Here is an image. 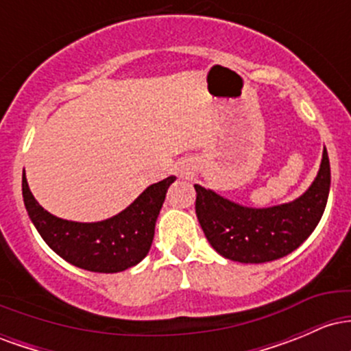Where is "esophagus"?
I'll return each mask as SVG.
<instances>
[{"instance_id":"1","label":"esophagus","mask_w":351,"mask_h":351,"mask_svg":"<svg viewBox=\"0 0 351 351\" xmlns=\"http://www.w3.org/2000/svg\"><path fill=\"white\" fill-rule=\"evenodd\" d=\"M176 173H178L180 178H188L191 175V167H189L188 162H180L176 165Z\"/></svg>"}]
</instances>
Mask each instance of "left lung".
Masks as SVG:
<instances>
[{"label":"left lung","instance_id":"1","mask_svg":"<svg viewBox=\"0 0 351 351\" xmlns=\"http://www.w3.org/2000/svg\"><path fill=\"white\" fill-rule=\"evenodd\" d=\"M196 216L216 252L243 264L280 259L295 251L317 228L330 193V162L324 148L315 180L291 203L249 208L195 184Z\"/></svg>","mask_w":351,"mask_h":351}]
</instances>
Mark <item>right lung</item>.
Wrapping results in <instances>:
<instances>
[{"label": "right lung", "mask_w": 351, "mask_h": 351, "mask_svg": "<svg viewBox=\"0 0 351 351\" xmlns=\"http://www.w3.org/2000/svg\"><path fill=\"white\" fill-rule=\"evenodd\" d=\"M175 180L168 176L150 184L130 206L97 223H77L51 215L36 201L24 173L23 199L34 228L58 256L86 271L114 274L134 267L150 251L156 217Z\"/></svg>", "instance_id": "obj_1"}]
</instances>
